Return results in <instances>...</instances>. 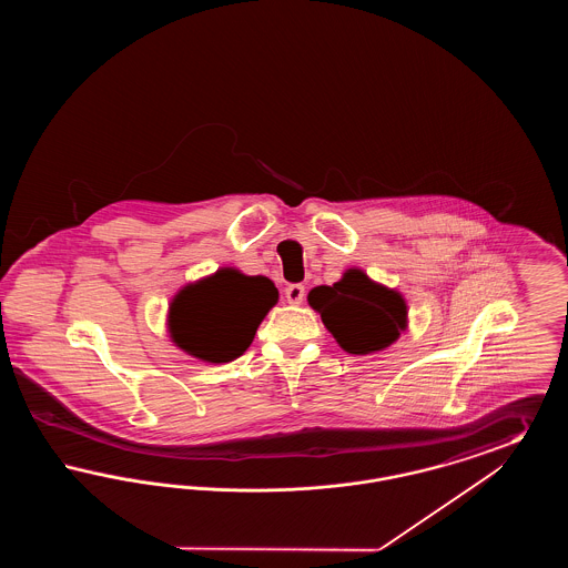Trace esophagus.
Here are the masks:
<instances>
[{
    "label": "esophagus",
    "mask_w": 568,
    "mask_h": 568,
    "mask_svg": "<svg viewBox=\"0 0 568 568\" xmlns=\"http://www.w3.org/2000/svg\"><path fill=\"white\" fill-rule=\"evenodd\" d=\"M304 296H306V290H304L302 283H292V285L285 287V297H287L290 304H300Z\"/></svg>",
    "instance_id": "obj_1"
}]
</instances>
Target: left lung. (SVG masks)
Masks as SVG:
<instances>
[{
    "mask_svg": "<svg viewBox=\"0 0 568 568\" xmlns=\"http://www.w3.org/2000/svg\"><path fill=\"white\" fill-rule=\"evenodd\" d=\"M308 304L345 352L364 355L389 347L406 325L400 294L373 283L362 271L345 272L329 285L311 290Z\"/></svg>",
    "mask_w": 568,
    "mask_h": 568,
    "instance_id": "left-lung-1",
    "label": "left lung"
}]
</instances>
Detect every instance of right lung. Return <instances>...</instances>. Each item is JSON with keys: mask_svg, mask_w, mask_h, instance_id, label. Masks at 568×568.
Segmentation results:
<instances>
[{"mask_svg": "<svg viewBox=\"0 0 568 568\" xmlns=\"http://www.w3.org/2000/svg\"><path fill=\"white\" fill-rule=\"evenodd\" d=\"M276 300L271 278L219 271L185 287L172 302V338L181 349L206 362H232L246 352Z\"/></svg>", "mask_w": 568, "mask_h": 568, "instance_id": "add662e5", "label": "right lung"}]
</instances>
